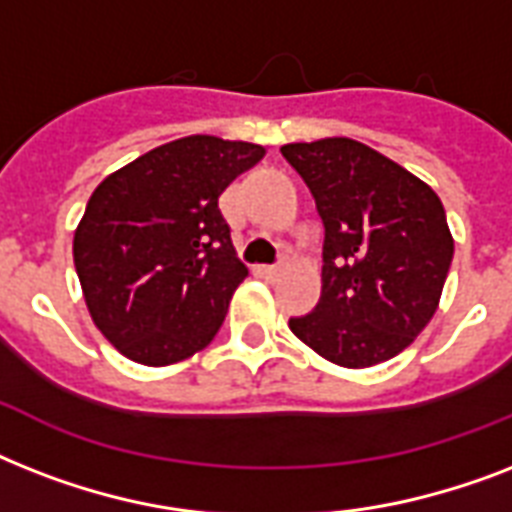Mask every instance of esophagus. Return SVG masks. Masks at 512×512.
<instances>
[{"label":"esophagus","mask_w":512,"mask_h":512,"mask_svg":"<svg viewBox=\"0 0 512 512\" xmlns=\"http://www.w3.org/2000/svg\"><path fill=\"white\" fill-rule=\"evenodd\" d=\"M281 271H284V265H268V268H263V273L268 276V279H276V276H281Z\"/></svg>","instance_id":"obj_1"}]
</instances>
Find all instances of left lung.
Here are the masks:
<instances>
[{
  "instance_id": "left-lung-1",
  "label": "left lung",
  "mask_w": 512,
  "mask_h": 512,
  "mask_svg": "<svg viewBox=\"0 0 512 512\" xmlns=\"http://www.w3.org/2000/svg\"><path fill=\"white\" fill-rule=\"evenodd\" d=\"M324 223L321 300L289 329L337 366L398 356L428 327L454 239L428 183L350 138L281 146Z\"/></svg>"
}]
</instances>
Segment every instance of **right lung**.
I'll return each mask as SVG.
<instances>
[{
    "mask_svg": "<svg viewBox=\"0 0 512 512\" xmlns=\"http://www.w3.org/2000/svg\"><path fill=\"white\" fill-rule=\"evenodd\" d=\"M265 148L188 135L138 156L92 191L74 265L95 327L130 361L177 364L223 327L247 265L217 199Z\"/></svg>",
    "mask_w": 512,
    "mask_h": 512,
    "instance_id": "add662e5",
    "label": "right lung"
}]
</instances>
